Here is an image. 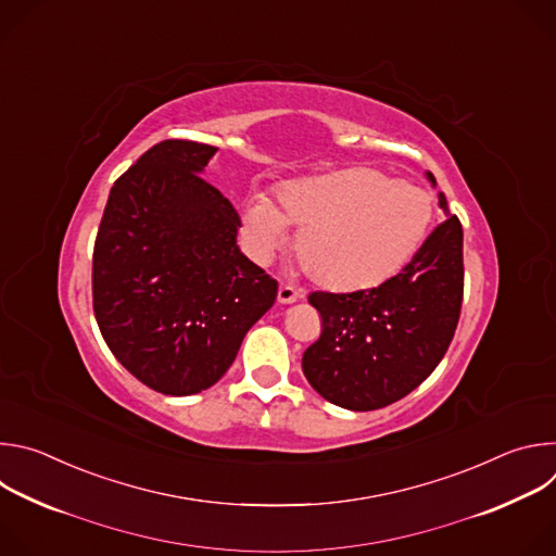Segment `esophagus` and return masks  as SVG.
I'll return each mask as SVG.
<instances>
[{"instance_id": "esophagus-1", "label": "esophagus", "mask_w": 556, "mask_h": 556, "mask_svg": "<svg viewBox=\"0 0 556 556\" xmlns=\"http://www.w3.org/2000/svg\"><path fill=\"white\" fill-rule=\"evenodd\" d=\"M299 296H301V294H299L292 286H286V283L279 286V292H277V301H279V303H294Z\"/></svg>"}]
</instances>
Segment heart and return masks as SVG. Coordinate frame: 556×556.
<instances>
[{
    "mask_svg": "<svg viewBox=\"0 0 556 556\" xmlns=\"http://www.w3.org/2000/svg\"><path fill=\"white\" fill-rule=\"evenodd\" d=\"M279 206L255 195L244 208V240L266 264L296 228V260L328 290L356 292L399 273L422 247L431 224V198L407 180L352 167L288 180Z\"/></svg>",
    "mask_w": 556,
    "mask_h": 556,
    "instance_id": "obj_1",
    "label": "heart"
}]
</instances>
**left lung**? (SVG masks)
<instances>
[{
	"mask_svg": "<svg viewBox=\"0 0 556 556\" xmlns=\"http://www.w3.org/2000/svg\"><path fill=\"white\" fill-rule=\"evenodd\" d=\"M427 178L435 187L433 174ZM440 208L448 213L444 193ZM462 224L448 215L414 260L376 288L312 292L324 330L303 352V374L326 401L374 412L405 399L444 358L462 309Z\"/></svg>",
	"mask_w": 556,
	"mask_h": 556,
	"instance_id": "obj_1",
	"label": "left lung"
}]
</instances>
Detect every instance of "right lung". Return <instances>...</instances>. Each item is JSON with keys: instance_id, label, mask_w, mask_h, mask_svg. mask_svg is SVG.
I'll return each instance as SVG.
<instances>
[{"instance_id": "right-lung-1", "label": "right lung", "mask_w": 556, "mask_h": 556, "mask_svg": "<svg viewBox=\"0 0 556 556\" xmlns=\"http://www.w3.org/2000/svg\"><path fill=\"white\" fill-rule=\"evenodd\" d=\"M215 151L195 140L144 151L114 182L94 242L99 330L165 395L215 384L277 299V281L237 247L240 215L200 176Z\"/></svg>"}]
</instances>
